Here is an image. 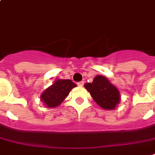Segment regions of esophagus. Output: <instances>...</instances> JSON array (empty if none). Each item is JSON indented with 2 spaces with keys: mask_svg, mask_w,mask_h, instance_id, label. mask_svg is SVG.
Segmentation results:
<instances>
[{
  "mask_svg": "<svg viewBox=\"0 0 155 155\" xmlns=\"http://www.w3.org/2000/svg\"><path fill=\"white\" fill-rule=\"evenodd\" d=\"M77 85H79V86H83V85H84V81H80V82H78Z\"/></svg>",
  "mask_w": 155,
  "mask_h": 155,
  "instance_id": "esophagus-1",
  "label": "esophagus"
}]
</instances>
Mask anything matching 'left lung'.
<instances>
[{
  "label": "left lung",
  "instance_id": "8db88e82",
  "mask_svg": "<svg viewBox=\"0 0 155 155\" xmlns=\"http://www.w3.org/2000/svg\"><path fill=\"white\" fill-rule=\"evenodd\" d=\"M93 100L105 110L115 109L120 102V92L103 75H97L91 83L85 84Z\"/></svg>",
  "mask_w": 155,
  "mask_h": 155
}]
</instances>
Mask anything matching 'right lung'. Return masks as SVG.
<instances>
[{
    "label": "right lung",
    "instance_id": "1",
    "mask_svg": "<svg viewBox=\"0 0 155 155\" xmlns=\"http://www.w3.org/2000/svg\"><path fill=\"white\" fill-rule=\"evenodd\" d=\"M75 86L76 85L70 80H57L42 93L41 101L47 107H56L62 103Z\"/></svg>",
    "mask_w": 155,
    "mask_h": 155
}]
</instances>
